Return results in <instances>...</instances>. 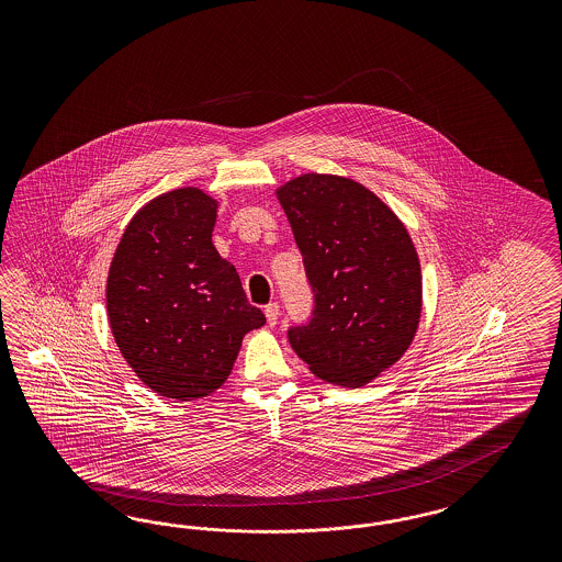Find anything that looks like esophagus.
I'll list each match as a JSON object with an SVG mask.
<instances>
[{
    "label": "esophagus",
    "instance_id": "1",
    "mask_svg": "<svg viewBox=\"0 0 562 562\" xmlns=\"http://www.w3.org/2000/svg\"><path fill=\"white\" fill-rule=\"evenodd\" d=\"M266 317H268V324H278V317H280V305H278V303H270V305H266Z\"/></svg>",
    "mask_w": 562,
    "mask_h": 562
}]
</instances>
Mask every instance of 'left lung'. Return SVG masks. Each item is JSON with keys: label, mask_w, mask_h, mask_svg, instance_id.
Here are the masks:
<instances>
[{"label": "left lung", "mask_w": 562, "mask_h": 562, "mask_svg": "<svg viewBox=\"0 0 562 562\" xmlns=\"http://www.w3.org/2000/svg\"><path fill=\"white\" fill-rule=\"evenodd\" d=\"M313 292L292 350L329 383L362 387L408 350L423 278L408 231L369 189L336 175H303L278 189Z\"/></svg>", "instance_id": "1"}]
</instances>
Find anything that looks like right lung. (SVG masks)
<instances>
[{
    "label": "right lung",
    "mask_w": 562,
    "mask_h": 562,
    "mask_svg": "<svg viewBox=\"0 0 562 562\" xmlns=\"http://www.w3.org/2000/svg\"><path fill=\"white\" fill-rule=\"evenodd\" d=\"M216 207L200 189L158 195L127 224L106 280L121 355L153 392L175 400L218 390L243 336L266 324L212 245Z\"/></svg>",
    "instance_id": "right-lung-1"
}]
</instances>
